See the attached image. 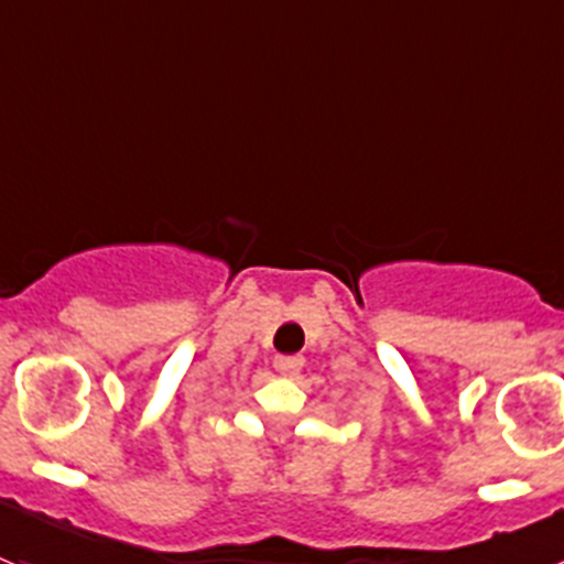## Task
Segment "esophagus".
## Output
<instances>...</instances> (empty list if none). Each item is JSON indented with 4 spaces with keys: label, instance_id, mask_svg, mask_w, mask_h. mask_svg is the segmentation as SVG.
<instances>
[{
    "label": "esophagus",
    "instance_id": "obj_1",
    "mask_svg": "<svg viewBox=\"0 0 564 564\" xmlns=\"http://www.w3.org/2000/svg\"><path fill=\"white\" fill-rule=\"evenodd\" d=\"M305 366L303 355H286V357H275V371L281 373V377H297L300 368Z\"/></svg>",
    "mask_w": 564,
    "mask_h": 564
}]
</instances>
